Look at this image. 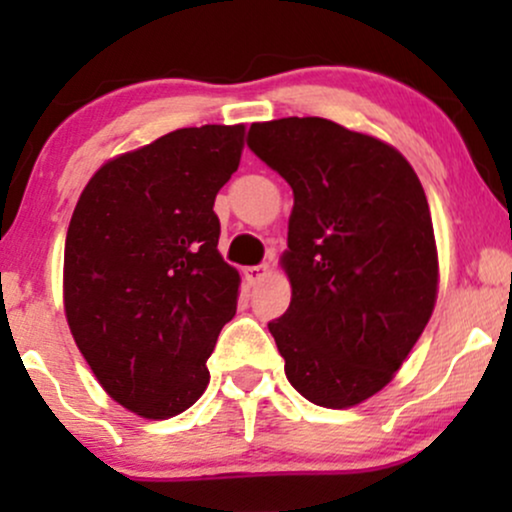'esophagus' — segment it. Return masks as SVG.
Instances as JSON below:
<instances>
[{"mask_svg": "<svg viewBox=\"0 0 512 512\" xmlns=\"http://www.w3.org/2000/svg\"><path fill=\"white\" fill-rule=\"evenodd\" d=\"M267 272H269L267 264H255V267H248V269H245V274H248L250 284H257V281H262L264 276H267Z\"/></svg>", "mask_w": 512, "mask_h": 512, "instance_id": "esophagus-1", "label": "esophagus"}]
</instances>
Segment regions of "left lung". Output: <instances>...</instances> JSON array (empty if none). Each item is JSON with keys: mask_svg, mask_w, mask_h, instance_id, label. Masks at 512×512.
I'll list each match as a JSON object with an SVG mask.
<instances>
[{"mask_svg": "<svg viewBox=\"0 0 512 512\" xmlns=\"http://www.w3.org/2000/svg\"><path fill=\"white\" fill-rule=\"evenodd\" d=\"M248 146L293 190L291 305L269 322L286 378L308 402L354 407L390 383L436 305L424 187L390 144L325 117L255 122Z\"/></svg>", "mask_w": 512, "mask_h": 512, "instance_id": "8db88e82", "label": "left lung"}]
</instances>
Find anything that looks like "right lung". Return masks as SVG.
<instances>
[{
  "instance_id": "add662e5",
  "label": "right lung",
  "mask_w": 512,
  "mask_h": 512,
  "mask_svg": "<svg viewBox=\"0 0 512 512\" xmlns=\"http://www.w3.org/2000/svg\"><path fill=\"white\" fill-rule=\"evenodd\" d=\"M243 125L175 129L88 180L64 243V313L103 390L170 419L209 385L240 276L216 250L214 199L238 170Z\"/></svg>"
}]
</instances>
